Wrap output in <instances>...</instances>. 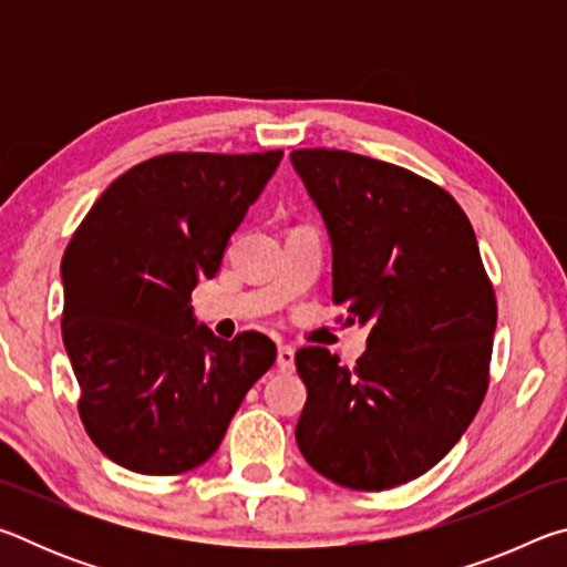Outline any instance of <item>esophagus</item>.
Here are the masks:
<instances>
[{
  "label": "esophagus",
  "mask_w": 567,
  "mask_h": 567,
  "mask_svg": "<svg viewBox=\"0 0 567 567\" xmlns=\"http://www.w3.org/2000/svg\"><path fill=\"white\" fill-rule=\"evenodd\" d=\"M277 368L282 372H290L295 368V350L290 344H280V348H277Z\"/></svg>",
  "instance_id": "1"
}]
</instances>
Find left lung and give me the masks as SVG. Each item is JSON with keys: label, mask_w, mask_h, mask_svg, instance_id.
Masks as SVG:
<instances>
[{"label": "left lung", "mask_w": 567, "mask_h": 567, "mask_svg": "<svg viewBox=\"0 0 567 567\" xmlns=\"http://www.w3.org/2000/svg\"><path fill=\"white\" fill-rule=\"evenodd\" d=\"M332 243V302L368 324L352 370L295 354L307 388L295 440L320 475L388 491L435 467L487 390L497 305L477 239L450 192L342 150H295Z\"/></svg>", "instance_id": "left-lung-1"}]
</instances>
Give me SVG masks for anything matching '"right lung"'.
I'll return each instance as SVG.
<instances>
[{
	"label": "right lung",
	"instance_id": "1",
	"mask_svg": "<svg viewBox=\"0 0 567 567\" xmlns=\"http://www.w3.org/2000/svg\"><path fill=\"white\" fill-rule=\"evenodd\" d=\"M282 150L169 152L102 192L62 257V340L82 425L112 463L177 475L207 463L247 390L272 368L260 332L219 340L189 295L275 175Z\"/></svg>",
	"mask_w": 567,
	"mask_h": 567
}]
</instances>
